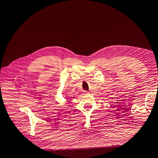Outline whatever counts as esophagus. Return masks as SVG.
<instances>
[{
    "instance_id": "34e87169",
    "label": "esophagus",
    "mask_w": 158,
    "mask_h": 158,
    "mask_svg": "<svg viewBox=\"0 0 158 158\" xmlns=\"http://www.w3.org/2000/svg\"><path fill=\"white\" fill-rule=\"evenodd\" d=\"M83 93H84V94H88V92H87V91H83Z\"/></svg>"
}]
</instances>
